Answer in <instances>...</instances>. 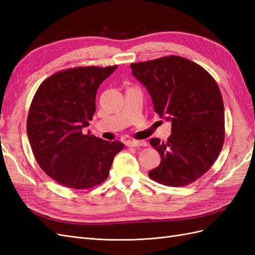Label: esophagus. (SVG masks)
Instances as JSON below:
<instances>
[{"mask_svg":"<svg viewBox=\"0 0 255 255\" xmlns=\"http://www.w3.org/2000/svg\"><path fill=\"white\" fill-rule=\"evenodd\" d=\"M126 144L128 146H144L146 145V142L144 140H128Z\"/></svg>","mask_w":255,"mask_h":255,"instance_id":"obj_1","label":"esophagus"}]
</instances>
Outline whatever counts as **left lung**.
Listing matches in <instances>:
<instances>
[{
    "instance_id": "obj_1",
    "label": "left lung",
    "mask_w": 255,
    "mask_h": 255,
    "mask_svg": "<svg viewBox=\"0 0 255 255\" xmlns=\"http://www.w3.org/2000/svg\"><path fill=\"white\" fill-rule=\"evenodd\" d=\"M130 69L151 95L155 113L171 121L167 141L150 139L161 161L149 177L172 187L197 181L225 142V107L217 83L203 67L176 55L130 64Z\"/></svg>"
}]
</instances>
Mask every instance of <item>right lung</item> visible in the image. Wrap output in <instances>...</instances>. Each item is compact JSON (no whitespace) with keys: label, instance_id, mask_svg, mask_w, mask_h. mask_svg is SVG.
Listing matches in <instances>:
<instances>
[{"label":"right lung","instance_id":"obj_1","mask_svg":"<svg viewBox=\"0 0 255 255\" xmlns=\"http://www.w3.org/2000/svg\"><path fill=\"white\" fill-rule=\"evenodd\" d=\"M117 65L75 67L45 79L30 103L26 130L38 165L68 188L87 189L109 176L125 144L110 142L83 128L96 113L97 90Z\"/></svg>","mask_w":255,"mask_h":255}]
</instances>
